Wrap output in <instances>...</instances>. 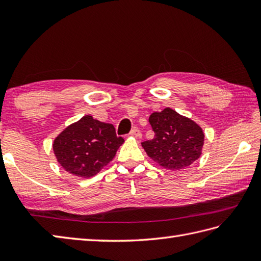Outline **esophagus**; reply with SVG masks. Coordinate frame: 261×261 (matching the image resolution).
Here are the masks:
<instances>
[{"label": "esophagus", "instance_id": "1", "mask_svg": "<svg viewBox=\"0 0 261 261\" xmlns=\"http://www.w3.org/2000/svg\"><path fill=\"white\" fill-rule=\"evenodd\" d=\"M130 135L131 136H134V137H136V138H141V131H140V129L139 127H134V129L131 130V132H130Z\"/></svg>", "mask_w": 261, "mask_h": 261}]
</instances>
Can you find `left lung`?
<instances>
[{
  "label": "left lung",
  "instance_id": "left-lung-1",
  "mask_svg": "<svg viewBox=\"0 0 261 261\" xmlns=\"http://www.w3.org/2000/svg\"><path fill=\"white\" fill-rule=\"evenodd\" d=\"M154 137L141 145L147 154L167 169H184L201 156L204 134L201 126L169 108L149 116Z\"/></svg>",
  "mask_w": 261,
  "mask_h": 261
}]
</instances>
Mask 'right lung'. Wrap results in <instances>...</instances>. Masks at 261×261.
<instances>
[{"label": "right lung", "instance_id": "right-lung-1", "mask_svg": "<svg viewBox=\"0 0 261 261\" xmlns=\"http://www.w3.org/2000/svg\"><path fill=\"white\" fill-rule=\"evenodd\" d=\"M124 139L116 136L113 124L85 115L69 125L54 141L58 163L80 177L96 175L115 156Z\"/></svg>", "mask_w": 261, "mask_h": 261}]
</instances>
